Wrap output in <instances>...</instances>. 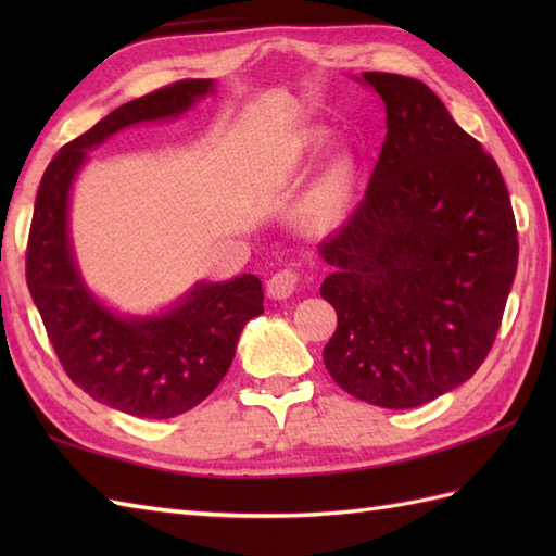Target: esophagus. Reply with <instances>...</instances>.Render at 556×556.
<instances>
[{"label": "esophagus", "instance_id": "obj_1", "mask_svg": "<svg viewBox=\"0 0 556 556\" xmlns=\"http://www.w3.org/2000/svg\"><path fill=\"white\" fill-rule=\"evenodd\" d=\"M299 281H301L299 267H285V269H279V271H275V275L269 277V281H267V293H269L271 299L285 301V299L291 296L293 291H296Z\"/></svg>", "mask_w": 556, "mask_h": 556}]
</instances>
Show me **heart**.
Returning a JSON list of instances; mask_svg holds the SVG:
<instances>
[{"instance_id":"heart-1","label":"heart","mask_w":556,"mask_h":556,"mask_svg":"<svg viewBox=\"0 0 556 556\" xmlns=\"http://www.w3.org/2000/svg\"><path fill=\"white\" fill-rule=\"evenodd\" d=\"M320 134H313L305 140V146L315 148L320 146ZM353 181H356V167H353L351 157H337L329 164L327 172L313 186V191L303 203L301 217L305 227L311 231H332L334 227H339L351 205Z\"/></svg>"}]
</instances>
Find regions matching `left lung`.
I'll list each match as a JSON object with an SVG mask.
<instances>
[{
    "instance_id": "left-lung-1",
    "label": "left lung",
    "mask_w": 556,
    "mask_h": 556,
    "mask_svg": "<svg viewBox=\"0 0 556 556\" xmlns=\"http://www.w3.org/2000/svg\"><path fill=\"white\" fill-rule=\"evenodd\" d=\"M387 136L349 219L317 245L337 332L332 380L382 408H416L473 377L497 339L518 233L497 162L416 78L368 71Z\"/></svg>"
}]
</instances>
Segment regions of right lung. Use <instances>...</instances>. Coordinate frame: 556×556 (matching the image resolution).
<instances>
[{
  "label": "right lung",
  "mask_w": 556,
  "mask_h": 556,
  "mask_svg": "<svg viewBox=\"0 0 556 556\" xmlns=\"http://www.w3.org/2000/svg\"><path fill=\"white\" fill-rule=\"evenodd\" d=\"M210 90L212 80L186 78L116 108L56 152L35 198L26 281L47 337L71 382L128 416L174 418L215 392L243 325L263 313V281L243 275L224 285H195L169 313L143 320L110 313L83 285L71 257V181L88 148L124 126L181 114Z\"/></svg>",
  "instance_id": "1"
}]
</instances>
